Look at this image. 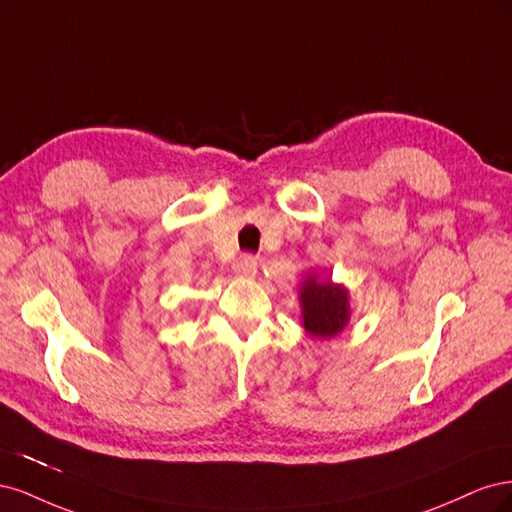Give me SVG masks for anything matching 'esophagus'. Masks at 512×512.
Returning <instances> with one entry per match:
<instances>
[{
  "label": "esophagus",
  "instance_id": "obj_1",
  "mask_svg": "<svg viewBox=\"0 0 512 512\" xmlns=\"http://www.w3.org/2000/svg\"><path fill=\"white\" fill-rule=\"evenodd\" d=\"M258 269V260L252 254H241L239 258H235L232 262V271L241 277H252Z\"/></svg>",
  "mask_w": 512,
  "mask_h": 512
}]
</instances>
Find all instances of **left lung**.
<instances>
[{"label":"left lung","mask_w":512,"mask_h":512,"mask_svg":"<svg viewBox=\"0 0 512 512\" xmlns=\"http://www.w3.org/2000/svg\"><path fill=\"white\" fill-rule=\"evenodd\" d=\"M301 316L305 331L318 339H331L346 329L350 320V294L344 286L333 284L329 277L320 280L309 273L299 290Z\"/></svg>","instance_id":"left-lung-1"}]
</instances>
